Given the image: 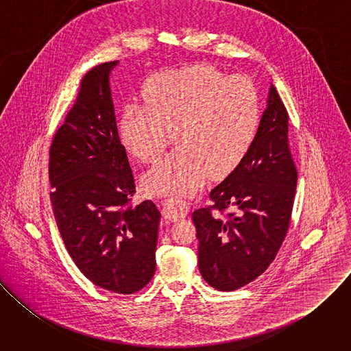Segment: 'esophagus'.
<instances>
[{"instance_id": "obj_1", "label": "esophagus", "mask_w": 351, "mask_h": 351, "mask_svg": "<svg viewBox=\"0 0 351 351\" xmlns=\"http://www.w3.org/2000/svg\"><path fill=\"white\" fill-rule=\"evenodd\" d=\"M189 204L183 198L173 197L168 198L162 203V215L169 221H178L184 218L189 214Z\"/></svg>"}]
</instances>
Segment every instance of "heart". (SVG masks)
<instances>
[{"instance_id":"b5f03b06","label":"heart","mask_w":351,"mask_h":351,"mask_svg":"<svg viewBox=\"0 0 351 351\" xmlns=\"http://www.w3.org/2000/svg\"><path fill=\"white\" fill-rule=\"evenodd\" d=\"M141 99L128 106L119 136L128 153L144 164L157 162L175 134L178 149L141 179L153 197H187L202 189L210 173L233 171L257 136L261 110L253 83L228 77L199 64L149 79Z\"/></svg>"}]
</instances>
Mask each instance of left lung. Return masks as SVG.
I'll return each instance as SVG.
<instances>
[{
    "label": "left lung",
    "mask_w": 351,
    "mask_h": 351,
    "mask_svg": "<svg viewBox=\"0 0 351 351\" xmlns=\"http://www.w3.org/2000/svg\"><path fill=\"white\" fill-rule=\"evenodd\" d=\"M287 121L289 114L271 84L253 147L211 190L214 206L191 214L198 269L217 290H236L264 274L286 237L297 186ZM225 209L231 213L222 217Z\"/></svg>",
    "instance_id": "obj_1"
}]
</instances>
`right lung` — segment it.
I'll use <instances>...</instances> for the list:
<instances>
[{
	"instance_id": "obj_1",
	"label": "right lung",
	"mask_w": 351,
	"mask_h": 351,
	"mask_svg": "<svg viewBox=\"0 0 351 351\" xmlns=\"http://www.w3.org/2000/svg\"><path fill=\"white\" fill-rule=\"evenodd\" d=\"M117 65H97L82 79L76 101L49 148V197L80 272L95 286L132 294L154 276L161 214L152 199L130 204L134 179L110 87Z\"/></svg>"
}]
</instances>
